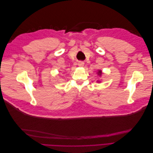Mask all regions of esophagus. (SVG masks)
Wrapping results in <instances>:
<instances>
[{"instance_id": "obj_1", "label": "esophagus", "mask_w": 153, "mask_h": 153, "mask_svg": "<svg viewBox=\"0 0 153 153\" xmlns=\"http://www.w3.org/2000/svg\"><path fill=\"white\" fill-rule=\"evenodd\" d=\"M78 66H80V67L84 66V62H82V61H80V62H78Z\"/></svg>"}]
</instances>
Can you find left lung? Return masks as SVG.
Masks as SVG:
<instances>
[{
  "instance_id": "8db88e82",
  "label": "left lung",
  "mask_w": 153,
  "mask_h": 153,
  "mask_svg": "<svg viewBox=\"0 0 153 153\" xmlns=\"http://www.w3.org/2000/svg\"><path fill=\"white\" fill-rule=\"evenodd\" d=\"M96 73H97V75L98 76H101V75H102V71L101 70V69H98V71L96 72ZM97 82H98V83H100V82H101V81L100 80H97L96 81Z\"/></svg>"
}]
</instances>
